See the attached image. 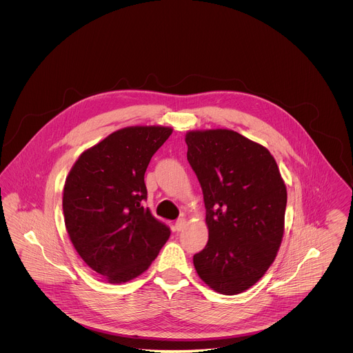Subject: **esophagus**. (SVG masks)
I'll use <instances>...</instances> for the list:
<instances>
[{
  "instance_id": "obj_1",
  "label": "esophagus",
  "mask_w": 353,
  "mask_h": 353,
  "mask_svg": "<svg viewBox=\"0 0 353 353\" xmlns=\"http://www.w3.org/2000/svg\"><path fill=\"white\" fill-rule=\"evenodd\" d=\"M185 227H186V219H183V217L178 219L176 223H175V230L176 231H182Z\"/></svg>"
}]
</instances>
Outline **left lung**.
I'll use <instances>...</instances> for the list:
<instances>
[{
  "mask_svg": "<svg viewBox=\"0 0 353 353\" xmlns=\"http://www.w3.org/2000/svg\"><path fill=\"white\" fill-rule=\"evenodd\" d=\"M186 144L209 230L194 268L214 291L241 294L265 274L281 245L284 181L270 152L234 130L189 132Z\"/></svg>",
  "mask_w": 353,
  "mask_h": 353,
  "instance_id": "1",
  "label": "left lung"
}]
</instances>
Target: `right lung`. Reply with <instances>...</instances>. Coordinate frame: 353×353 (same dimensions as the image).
I'll return each mask as SVG.
<instances>
[{"instance_id": "1", "label": "right lung", "mask_w": 353, "mask_h": 353, "mask_svg": "<svg viewBox=\"0 0 353 353\" xmlns=\"http://www.w3.org/2000/svg\"><path fill=\"white\" fill-rule=\"evenodd\" d=\"M171 128L114 132L81 153L63 188L65 225L84 262L112 284L145 272L170 238V228L144 208V175Z\"/></svg>"}]
</instances>
